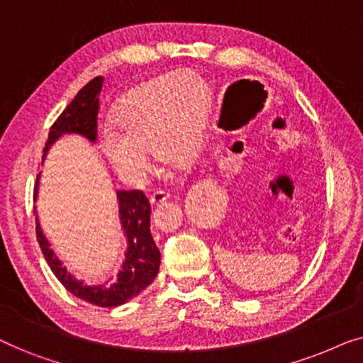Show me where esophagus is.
Masks as SVG:
<instances>
[{"mask_svg":"<svg viewBox=\"0 0 363 363\" xmlns=\"http://www.w3.org/2000/svg\"><path fill=\"white\" fill-rule=\"evenodd\" d=\"M168 196H170V195H168L167 191H153L152 195L148 196V200H150L152 206H155V205H160L162 201H165Z\"/></svg>","mask_w":363,"mask_h":363,"instance_id":"1","label":"esophagus"}]
</instances>
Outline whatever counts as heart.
Wrapping results in <instances>:
<instances>
[{"label":"heart","mask_w":363,"mask_h":363,"mask_svg":"<svg viewBox=\"0 0 363 363\" xmlns=\"http://www.w3.org/2000/svg\"><path fill=\"white\" fill-rule=\"evenodd\" d=\"M210 91L193 74L168 76L127 92L113 108V127L99 143L121 180L138 186L150 172L147 148L168 165H185L200 150Z\"/></svg>","instance_id":"obj_1"}]
</instances>
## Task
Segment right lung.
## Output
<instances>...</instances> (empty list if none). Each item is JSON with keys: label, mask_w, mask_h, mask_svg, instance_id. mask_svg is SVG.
<instances>
[{"label": "right lung", "mask_w": 363, "mask_h": 363, "mask_svg": "<svg viewBox=\"0 0 363 363\" xmlns=\"http://www.w3.org/2000/svg\"><path fill=\"white\" fill-rule=\"evenodd\" d=\"M102 84L104 77H94L77 92L74 101L64 108V112L49 128L43 160L49 147L64 133H79L92 143L97 140L99 94L102 91ZM39 175L36 178V186H34V196L38 195ZM117 200L122 230L127 238V251L121 271L106 284L87 286L86 282L76 279L71 272H67L62 262L54 255L51 245L43 235L39 223H36L39 246H41L43 255L46 257L54 276L71 294L99 307H116L125 304L127 301H130L138 292H142L147 286L152 284L158 274V267H160V251H158L150 233L152 211L145 193L140 190H121L117 191Z\"/></svg>", "instance_id": "add662e5"}]
</instances>
